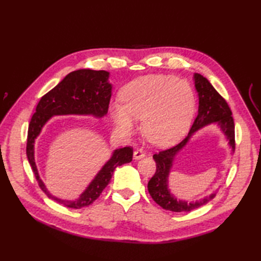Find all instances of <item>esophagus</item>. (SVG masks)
<instances>
[{
  "label": "esophagus",
  "instance_id": "esophagus-1",
  "mask_svg": "<svg viewBox=\"0 0 261 261\" xmlns=\"http://www.w3.org/2000/svg\"><path fill=\"white\" fill-rule=\"evenodd\" d=\"M144 156H145V152L141 149H136L135 151H134V159L135 160H139Z\"/></svg>",
  "mask_w": 261,
  "mask_h": 261
}]
</instances>
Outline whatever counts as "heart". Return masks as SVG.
<instances>
[{
	"label": "heart",
	"instance_id": "obj_1",
	"mask_svg": "<svg viewBox=\"0 0 261 261\" xmlns=\"http://www.w3.org/2000/svg\"><path fill=\"white\" fill-rule=\"evenodd\" d=\"M121 101L110 107L116 129L132 136L137 120H143V133L150 143L164 147L176 143L188 130L195 111L191 85L171 75H147L126 85Z\"/></svg>",
	"mask_w": 261,
	"mask_h": 261
}]
</instances>
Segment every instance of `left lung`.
Instances as JSON below:
<instances>
[{
	"mask_svg": "<svg viewBox=\"0 0 261 261\" xmlns=\"http://www.w3.org/2000/svg\"><path fill=\"white\" fill-rule=\"evenodd\" d=\"M194 81L199 99L198 114H197L192 128L184 140H181L178 145L174 147L153 154V159L156 163V170L154 175L148 181V192L152 197V199L163 209L174 212L192 211L206 204L216 196V193H213L203 197L202 199L187 202L186 200L177 199L169 188V175L175 156L185 148L195 134L203 128L204 126L217 124L221 132L224 134L232 151L234 152L235 150V128L230 107L226 103V101L220 96L219 92L213 88V86L206 77L195 73Z\"/></svg>",
	"mask_w": 261,
	"mask_h": 261,
	"instance_id": "1",
	"label": "left lung"
}]
</instances>
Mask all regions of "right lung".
<instances>
[{
	"label": "right lung",
	"mask_w": 261,
	"mask_h": 261,
	"mask_svg": "<svg viewBox=\"0 0 261 261\" xmlns=\"http://www.w3.org/2000/svg\"><path fill=\"white\" fill-rule=\"evenodd\" d=\"M110 73L106 70L78 69L69 73L52 90L39 101L36 112L31 117L27 136V158L39 186L49 198L67 208L81 209L89 206L101 195L111 180L114 170L133 159V149L124 147L115 149L85 191L75 200H65L53 196L45 187L35 161V141L43 126L55 115H91L103 117L108 113L112 85L109 83Z\"/></svg>",
	"instance_id": "add662e5"
}]
</instances>
